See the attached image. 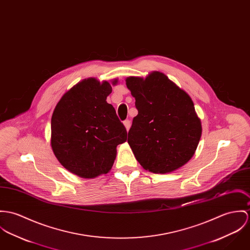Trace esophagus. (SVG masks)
<instances>
[{
    "instance_id": "1",
    "label": "esophagus",
    "mask_w": 250,
    "mask_h": 250,
    "mask_svg": "<svg viewBox=\"0 0 250 250\" xmlns=\"http://www.w3.org/2000/svg\"><path fill=\"white\" fill-rule=\"evenodd\" d=\"M123 124H124L125 128H126V130L129 131V130H130V127H131V121L127 119V120H125V121L123 122Z\"/></svg>"
}]
</instances>
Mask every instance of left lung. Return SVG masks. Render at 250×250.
Instances as JSON below:
<instances>
[{
    "instance_id": "8db88e82",
    "label": "left lung",
    "mask_w": 250,
    "mask_h": 250,
    "mask_svg": "<svg viewBox=\"0 0 250 250\" xmlns=\"http://www.w3.org/2000/svg\"><path fill=\"white\" fill-rule=\"evenodd\" d=\"M125 81L138 111L128 133L136 160L156 174L178 170L195 155L203 132L191 97L160 71Z\"/></svg>"
}]
</instances>
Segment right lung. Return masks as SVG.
Listing matches in <instances>:
<instances>
[{"label":"right lung","instance_id":"1","mask_svg":"<svg viewBox=\"0 0 250 250\" xmlns=\"http://www.w3.org/2000/svg\"><path fill=\"white\" fill-rule=\"evenodd\" d=\"M111 83L93 77L78 82L64 93L51 116L53 154L80 178L93 179L110 172L117 145L127 140L124 125L106 101L113 91Z\"/></svg>","mask_w":250,"mask_h":250}]
</instances>
